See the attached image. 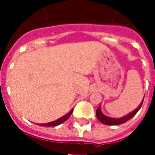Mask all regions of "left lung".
Returning a JSON list of instances; mask_svg holds the SVG:
<instances>
[{"label":"left lung","instance_id":"left-lung-1","mask_svg":"<svg viewBox=\"0 0 155 155\" xmlns=\"http://www.w3.org/2000/svg\"><path fill=\"white\" fill-rule=\"evenodd\" d=\"M143 100L142 101V102L140 103V104L139 105V107L137 108L136 110H134V111H132L130 114H126L125 116L121 117V118H117V119L110 118V117H108L106 116V115H104V114L102 113V111H101V105H100V106L98 107L97 110H96V117H97L98 120H100L101 123L104 124H107V125H117V124H121L125 123L126 121L130 120L131 118H133V117L137 114V112L140 110V109L141 108V106H142V104H143Z\"/></svg>","mask_w":155,"mask_h":155}]
</instances>
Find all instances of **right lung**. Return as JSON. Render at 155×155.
<instances>
[{
    "mask_svg": "<svg viewBox=\"0 0 155 155\" xmlns=\"http://www.w3.org/2000/svg\"><path fill=\"white\" fill-rule=\"evenodd\" d=\"M72 112H73V110H71L68 114H66L63 117H61V118H60V119H58V120H54V121H52V122H50V123L40 124V125H41V126H46V127L57 126V125H59V124H62L63 122H64L65 120H67L68 119H69V117L71 116V114H72Z\"/></svg>",
    "mask_w": 155,
    "mask_h": 155,
    "instance_id": "obj_1",
    "label": "right lung"
}]
</instances>
